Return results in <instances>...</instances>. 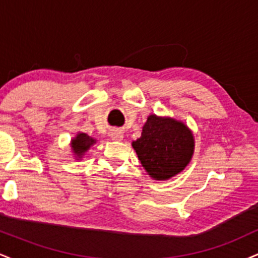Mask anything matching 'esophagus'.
Listing matches in <instances>:
<instances>
[{
  "label": "esophagus",
  "instance_id": "34e87169",
  "mask_svg": "<svg viewBox=\"0 0 258 258\" xmlns=\"http://www.w3.org/2000/svg\"><path fill=\"white\" fill-rule=\"evenodd\" d=\"M110 137L114 139V141H121L123 138L122 132L119 131V130H114V131L110 132Z\"/></svg>",
  "mask_w": 258,
  "mask_h": 258
}]
</instances>
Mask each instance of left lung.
<instances>
[{
  "mask_svg": "<svg viewBox=\"0 0 258 258\" xmlns=\"http://www.w3.org/2000/svg\"><path fill=\"white\" fill-rule=\"evenodd\" d=\"M132 147L147 172L161 180L184 170L193 155L194 138L183 122L150 115Z\"/></svg>",
  "mask_w": 258,
  "mask_h": 258,
  "instance_id": "obj_1",
  "label": "left lung"
}]
</instances>
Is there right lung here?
Instances as JSON below:
<instances>
[{
	"label": "right lung",
	"instance_id": "add662e5",
	"mask_svg": "<svg viewBox=\"0 0 258 258\" xmlns=\"http://www.w3.org/2000/svg\"><path fill=\"white\" fill-rule=\"evenodd\" d=\"M93 143H96V141H94L93 138H91L90 136H87L86 133H79L78 137L73 139L72 147L74 149V153H75L79 158H81L82 154H84Z\"/></svg>",
	"mask_w": 258,
	"mask_h": 258
}]
</instances>
